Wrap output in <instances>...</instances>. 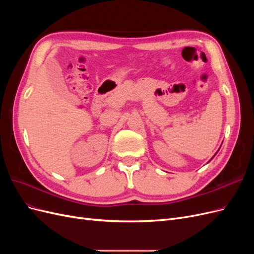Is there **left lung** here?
<instances>
[{
  "mask_svg": "<svg viewBox=\"0 0 254 254\" xmlns=\"http://www.w3.org/2000/svg\"><path fill=\"white\" fill-rule=\"evenodd\" d=\"M216 153H217V152H216ZM216 153H215V155H216ZM215 155H214V156H213V158H214V157H215ZM213 158H212V159H213ZM212 159H211V160H212ZM211 160H210V161H211Z\"/></svg>",
  "mask_w": 254,
  "mask_h": 254,
  "instance_id": "8db88e82",
  "label": "left lung"
}]
</instances>
